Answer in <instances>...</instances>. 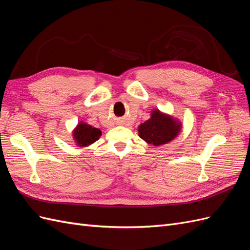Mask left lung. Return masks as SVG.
Instances as JSON below:
<instances>
[{"mask_svg": "<svg viewBox=\"0 0 250 250\" xmlns=\"http://www.w3.org/2000/svg\"><path fill=\"white\" fill-rule=\"evenodd\" d=\"M180 124L173 118L154 110L151 118L139 127V135L148 144L160 146L171 142L180 131Z\"/></svg>", "mask_w": 250, "mask_h": 250, "instance_id": "obj_1", "label": "left lung"}]
</instances>
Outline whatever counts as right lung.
<instances>
[{
    "mask_svg": "<svg viewBox=\"0 0 250 250\" xmlns=\"http://www.w3.org/2000/svg\"><path fill=\"white\" fill-rule=\"evenodd\" d=\"M101 130L85 123H79L74 130V140L80 147H85L95 143L101 137Z\"/></svg>",
    "mask_w": 250,
    "mask_h": 250,
    "instance_id": "1",
    "label": "right lung"
}]
</instances>
